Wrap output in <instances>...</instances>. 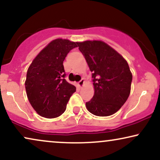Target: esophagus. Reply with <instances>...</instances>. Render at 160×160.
Masks as SVG:
<instances>
[{
  "mask_svg": "<svg viewBox=\"0 0 160 160\" xmlns=\"http://www.w3.org/2000/svg\"><path fill=\"white\" fill-rule=\"evenodd\" d=\"M84 82H85V80H83V79H82L81 80H80V82H78V86L80 87V88H81V87L83 86V84H84Z\"/></svg>",
  "mask_w": 160,
  "mask_h": 160,
  "instance_id": "1",
  "label": "esophagus"
}]
</instances>
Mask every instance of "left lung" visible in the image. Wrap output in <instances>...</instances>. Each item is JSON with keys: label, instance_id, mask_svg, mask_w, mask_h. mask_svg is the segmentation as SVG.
Wrapping results in <instances>:
<instances>
[{"label": "left lung", "instance_id": "8db88e82", "mask_svg": "<svg viewBox=\"0 0 160 160\" xmlns=\"http://www.w3.org/2000/svg\"><path fill=\"white\" fill-rule=\"evenodd\" d=\"M77 44L92 72L94 82V94L86 102L87 109L99 117L114 114L130 94L132 74L128 62L100 40H86Z\"/></svg>", "mask_w": 160, "mask_h": 160}]
</instances>
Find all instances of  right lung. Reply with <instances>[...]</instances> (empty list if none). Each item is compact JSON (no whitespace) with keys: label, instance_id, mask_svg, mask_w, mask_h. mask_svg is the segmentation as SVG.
I'll use <instances>...</instances> for the list:
<instances>
[{"label":"right lung","instance_id":"1","mask_svg":"<svg viewBox=\"0 0 160 160\" xmlns=\"http://www.w3.org/2000/svg\"><path fill=\"white\" fill-rule=\"evenodd\" d=\"M77 43L66 39L50 42L36 56L28 68L25 87L29 101L36 112L55 118L66 111L75 86L66 81L63 61Z\"/></svg>","mask_w":160,"mask_h":160}]
</instances>
